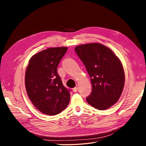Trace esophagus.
<instances>
[{"label":"esophagus","mask_w":146,"mask_h":146,"mask_svg":"<svg viewBox=\"0 0 146 146\" xmlns=\"http://www.w3.org/2000/svg\"><path fill=\"white\" fill-rule=\"evenodd\" d=\"M77 90H78V88H77V87H75V88H73V91L74 92H76L77 91Z\"/></svg>","instance_id":"34e87169"}]
</instances>
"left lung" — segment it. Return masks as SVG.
Here are the masks:
<instances>
[{
  "label": "left lung",
  "instance_id": "8db88e82",
  "mask_svg": "<svg viewBox=\"0 0 146 146\" xmlns=\"http://www.w3.org/2000/svg\"><path fill=\"white\" fill-rule=\"evenodd\" d=\"M76 54L85 64L91 78L92 92L88 103L104 110L120 98L125 83V74L118 57L99 43H90L75 47Z\"/></svg>",
  "mask_w": 146,
  "mask_h": 146
}]
</instances>
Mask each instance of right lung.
Returning <instances> with one entry per match:
<instances>
[{"label": "right lung", "instance_id": "right-lung-1", "mask_svg": "<svg viewBox=\"0 0 146 146\" xmlns=\"http://www.w3.org/2000/svg\"><path fill=\"white\" fill-rule=\"evenodd\" d=\"M68 47H52L33 55L26 69L25 85L30 100L39 111L54 116L69 103V90L62 83L57 67Z\"/></svg>", "mask_w": 146, "mask_h": 146}]
</instances>
